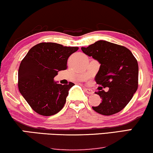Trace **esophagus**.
I'll list each match as a JSON object with an SVG mask.
<instances>
[{
    "mask_svg": "<svg viewBox=\"0 0 153 153\" xmlns=\"http://www.w3.org/2000/svg\"><path fill=\"white\" fill-rule=\"evenodd\" d=\"M84 90H85V92L86 93H88V94H93V90H92V89H90V88H84Z\"/></svg>",
    "mask_w": 153,
    "mask_h": 153,
    "instance_id": "esophagus-1",
    "label": "esophagus"
}]
</instances>
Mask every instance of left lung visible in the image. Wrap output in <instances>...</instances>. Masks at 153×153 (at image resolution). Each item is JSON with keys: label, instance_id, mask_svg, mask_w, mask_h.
I'll list each match as a JSON object with an SVG mask.
<instances>
[{"label": "left lung", "instance_id": "1", "mask_svg": "<svg viewBox=\"0 0 153 153\" xmlns=\"http://www.w3.org/2000/svg\"><path fill=\"white\" fill-rule=\"evenodd\" d=\"M81 49L101 64L94 79L100 85L95 94L100 96L102 102L92 109L105 116L121 111L138 89V65L136 59L125 46L103 40ZM105 87L109 88L107 92L102 90Z\"/></svg>", "mask_w": 153, "mask_h": 153}]
</instances>
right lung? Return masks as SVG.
Listing matches in <instances>:
<instances>
[{
	"instance_id": "1",
	"label": "right lung",
	"mask_w": 153,
	"mask_h": 153,
	"mask_svg": "<svg viewBox=\"0 0 153 153\" xmlns=\"http://www.w3.org/2000/svg\"><path fill=\"white\" fill-rule=\"evenodd\" d=\"M78 47H68L52 42H42L31 48L21 61L18 88L34 111L42 116L59 112L66 101L68 90L74 85L59 84L53 78L67 69V61Z\"/></svg>"
}]
</instances>
